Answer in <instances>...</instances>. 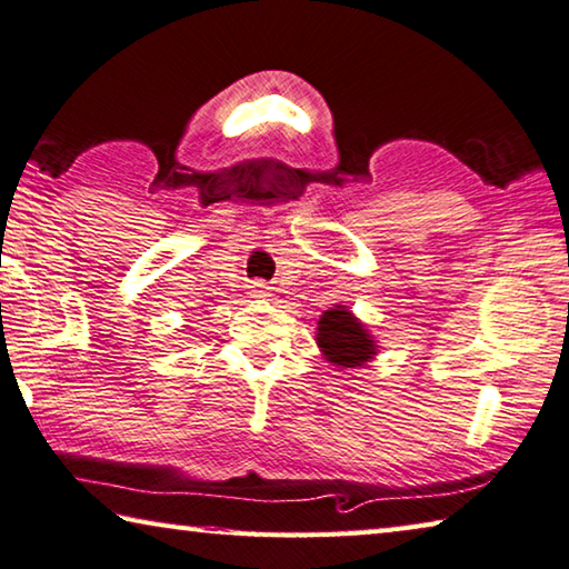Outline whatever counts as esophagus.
Masks as SVG:
<instances>
[{"instance_id":"1","label":"esophagus","mask_w":569,"mask_h":569,"mask_svg":"<svg viewBox=\"0 0 569 569\" xmlns=\"http://www.w3.org/2000/svg\"><path fill=\"white\" fill-rule=\"evenodd\" d=\"M269 290H272V287H267L264 282H252V287H249L252 297H269Z\"/></svg>"}]
</instances>
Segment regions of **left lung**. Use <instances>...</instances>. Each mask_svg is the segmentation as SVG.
<instances>
[{"label": "left lung", "instance_id": "8db88e82", "mask_svg": "<svg viewBox=\"0 0 569 569\" xmlns=\"http://www.w3.org/2000/svg\"><path fill=\"white\" fill-rule=\"evenodd\" d=\"M317 345L327 362L340 367H362L377 355V342L367 327L342 305L327 310L317 322Z\"/></svg>", "mask_w": 569, "mask_h": 569}]
</instances>
